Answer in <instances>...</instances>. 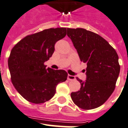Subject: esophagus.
I'll return each mask as SVG.
<instances>
[{
    "label": "esophagus",
    "instance_id": "34e87169",
    "mask_svg": "<svg viewBox=\"0 0 128 128\" xmlns=\"http://www.w3.org/2000/svg\"><path fill=\"white\" fill-rule=\"evenodd\" d=\"M68 80H76V78H75V76H71V75H68Z\"/></svg>",
    "mask_w": 128,
    "mask_h": 128
}]
</instances>
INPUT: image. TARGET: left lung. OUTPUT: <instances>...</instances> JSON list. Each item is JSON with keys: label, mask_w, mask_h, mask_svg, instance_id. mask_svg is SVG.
<instances>
[{"label": "left lung", "mask_w": 128, "mask_h": 128, "mask_svg": "<svg viewBox=\"0 0 128 128\" xmlns=\"http://www.w3.org/2000/svg\"><path fill=\"white\" fill-rule=\"evenodd\" d=\"M67 35L81 61L87 64L86 82L77 78L80 90L72 92L71 98L80 108H96L107 100L115 89L120 70L118 54L101 36L83 28H68Z\"/></svg>", "instance_id": "obj_1"}]
</instances>
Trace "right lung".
Segmentation results:
<instances>
[{"instance_id": "obj_1", "label": "right lung", "mask_w": 128, "mask_h": 128, "mask_svg": "<svg viewBox=\"0 0 128 128\" xmlns=\"http://www.w3.org/2000/svg\"><path fill=\"white\" fill-rule=\"evenodd\" d=\"M66 35V28H50L28 35L12 48L8 60L11 81L28 101L40 104L49 100L57 85L67 80L65 70L46 68L44 64L53 54L55 43Z\"/></svg>"}]
</instances>
